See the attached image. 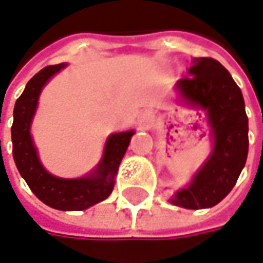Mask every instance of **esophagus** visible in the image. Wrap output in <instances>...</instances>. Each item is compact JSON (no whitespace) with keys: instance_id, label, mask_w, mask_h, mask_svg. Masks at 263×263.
I'll return each instance as SVG.
<instances>
[{"instance_id":"obj_1","label":"esophagus","mask_w":263,"mask_h":263,"mask_svg":"<svg viewBox=\"0 0 263 263\" xmlns=\"http://www.w3.org/2000/svg\"><path fill=\"white\" fill-rule=\"evenodd\" d=\"M151 119H152V112H151V111H144L143 116H141V122H143V123H147Z\"/></svg>"}]
</instances>
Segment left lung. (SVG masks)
<instances>
[{
	"label": "left lung",
	"instance_id": "left-lung-1",
	"mask_svg": "<svg viewBox=\"0 0 263 263\" xmlns=\"http://www.w3.org/2000/svg\"><path fill=\"white\" fill-rule=\"evenodd\" d=\"M188 77L178 81L182 98L208 114L214 152L191 185L170 200L186 209L212 208L235 186L249 154V119L239 87L229 70L214 59L194 60Z\"/></svg>",
	"mask_w": 263,
	"mask_h": 263
}]
</instances>
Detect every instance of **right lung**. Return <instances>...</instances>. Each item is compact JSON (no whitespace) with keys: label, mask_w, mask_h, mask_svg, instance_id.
<instances>
[{"label":"right lung","mask_w":263,"mask_h":263,"mask_svg":"<svg viewBox=\"0 0 263 263\" xmlns=\"http://www.w3.org/2000/svg\"><path fill=\"white\" fill-rule=\"evenodd\" d=\"M66 64L43 67L27 83L13 109V159L30 190L39 200L60 211H83L105 200L114 188V176L125 155L134 131L112 134L105 144L101 164L91 176L81 179H60L49 175L40 164L31 135L30 123L34 116L42 87Z\"/></svg>","instance_id":"add662e5"}]
</instances>
